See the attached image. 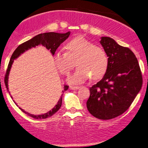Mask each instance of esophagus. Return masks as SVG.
Returning a JSON list of instances; mask_svg holds the SVG:
<instances>
[{
	"label": "esophagus",
	"instance_id": "esophagus-1",
	"mask_svg": "<svg viewBox=\"0 0 148 148\" xmlns=\"http://www.w3.org/2000/svg\"><path fill=\"white\" fill-rule=\"evenodd\" d=\"M80 88L79 86H70L69 88L71 90H77Z\"/></svg>",
	"mask_w": 148,
	"mask_h": 148
}]
</instances>
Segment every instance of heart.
<instances>
[{
    "label": "heart",
    "instance_id": "b5f03b06",
    "mask_svg": "<svg viewBox=\"0 0 148 148\" xmlns=\"http://www.w3.org/2000/svg\"><path fill=\"white\" fill-rule=\"evenodd\" d=\"M66 52L58 50L53 56L56 67L61 73L68 74L75 65L77 68L68 77L70 84H80L90 76L92 79L101 77L106 73L108 59L102 48L83 37H77L66 45Z\"/></svg>",
    "mask_w": 148,
    "mask_h": 148
}]
</instances>
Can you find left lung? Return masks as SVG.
I'll list each match as a JSON object with an SVG mask.
<instances>
[{
  "instance_id": "obj_1",
  "label": "left lung",
  "mask_w": 148,
  "mask_h": 148,
  "mask_svg": "<svg viewBox=\"0 0 148 148\" xmlns=\"http://www.w3.org/2000/svg\"><path fill=\"white\" fill-rule=\"evenodd\" d=\"M100 42L108 57V66L102 79L90 88L87 107L97 119L109 120L127 111L141 89L142 76L130 48L109 37H101Z\"/></svg>"
}]
</instances>
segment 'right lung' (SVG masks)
<instances>
[{
  "mask_svg": "<svg viewBox=\"0 0 148 148\" xmlns=\"http://www.w3.org/2000/svg\"><path fill=\"white\" fill-rule=\"evenodd\" d=\"M70 34H71V32H68L65 34L55 33V32H48V33L40 34L39 35H37L36 36L34 37L33 38H32L31 39L28 40V41L25 42L24 43L20 45L19 46L16 48L14 52H13L12 57H11L10 62L8 64V69H7L6 73V75H5L4 82H5V85H6L8 91L9 92L8 78H9L10 72L11 68H12V64L15 60L18 58L21 54H22V53L25 52L26 51L31 49L32 48H34L37 46H38V45H42V46L46 47L47 49L50 50V52H51V53H52V56H53L54 55L56 50H57L58 48L60 46V45L61 43H63V42L69 37ZM63 88H64L63 90L62 91L63 93L65 92V91L68 90L69 86L64 85ZM62 96L63 95H61L60 99L59 100L57 104L54 107H53V109H52V110H50V111L46 112V113L45 114L34 115V114H29L28 112H26L25 110H23V109L20 108V109L23 112H25V113L28 114V116L34 118V119H47L48 117L52 116L53 114H55L56 112L60 109L61 104H62ZM11 98H12V96H11ZM15 103L17 106V104L15 102Z\"/></svg>",
  "mask_w": 148,
  "mask_h": 148,
  "instance_id": "right-lung-1",
  "label": "right lung"
}]
</instances>
